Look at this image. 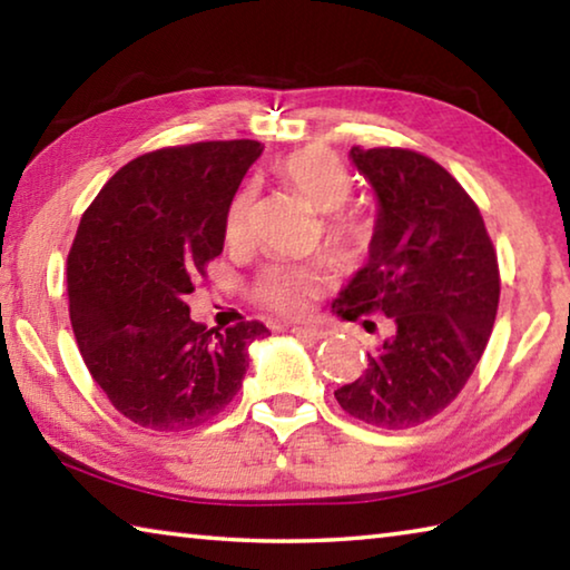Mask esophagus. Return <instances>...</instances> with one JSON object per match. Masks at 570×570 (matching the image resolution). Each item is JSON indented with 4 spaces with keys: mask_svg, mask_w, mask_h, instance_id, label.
Listing matches in <instances>:
<instances>
[{
    "mask_svg": "<svg viewBox=\"0 0 570 570\" xmlns=\"http://www.w3.org/2000/svg\"><path fill=\"white\" fill-rule=\"evenodd\" d=\"M298 340H304V342H320V340H324L326 336V332L324 330H316V326H294L292 330Z\"/></svg>",
    "mask_w": 570,
    "mask_h": 570,
    "instance_id": "34e87169",
    "label": "esophagus"
}]
</instances>
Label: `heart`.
Returning <instances> with one entry per match:
<instances>
[{
  "label": "heart",
  "instance_id": "1",
  "mask_svg": "<svg viewBox=\"0 0 570 570\" xmlns=\"http://www.w3.org/2000/svg\"><path fill=\"white\" fill-rule=\"evenodd\" d=\"M278 176L288 186L326 214L324 240L336 264H362L374 246L377 226L364 210L342 208L352 198V173L340 156L326 148H302L278 163ZM250 210H254V188H240L226 210L224 234L228 246L240 248L250 236ZM322 292V274L314 266L272 264L266 266L250 286L254 302L282 316H302L314 306Z\"/></svg>",
  "mask_w": 570,
  "mask_h": 570
}]
</instances>
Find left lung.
Segmentation results:
<instances>
[{"instance_id":"obj_1","label":"left lung","mask_w":570,"mask_h":570,"mask_svg":"<svg viewBox=\"0 0 570 570\" xmlns=\"http://www.w3.org/2000/svg\"><path fill=\"white\" fill-rule=\"evenodd\" d=\"M350 156L380 198L377 236L332 308L346 322L387 316L392 332L334 397L372 428L410 430L458 397L485 352L498 254L475 200L440 163L410 148L354 146Z\"/></svg>"}]
</instances>
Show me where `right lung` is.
Listing matches in <instances>:
<instances>
[{"label":"right lung","mask_w":570,"mask_h":570,"mask_svg":"<svg viewBox=\"0 0 570 570\" xmlns=\"http://www.w3.org/2000/svg\"><path fill=\"white\" fill-rule=\"evenodd\" d=\"M256 140L146 153L105 183L67 256L77 346L112 407L140 428L193 430L236 397L256 320L226 332L190 320L193 282L224 250V220Z\"/></svg>","instance_id":"1"}]
</instances>
